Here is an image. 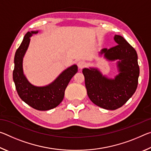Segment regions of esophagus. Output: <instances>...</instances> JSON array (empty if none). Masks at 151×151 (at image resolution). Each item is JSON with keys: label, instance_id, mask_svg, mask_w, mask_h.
<instances>
[{"label": "esophagus", "instance_id": "obj_1", "mask_svg": "<svg viewBox=\"0 0 151 151\" xmlns=\"http://www.w3.org/2000/svg\"><path fill=\"white\" fill-rule=\"evenodd\" d=\"M85 65H86V63L83 60H81L78 63V66L79 68H81V69H82V68L85 67Z\"/></svg>", "mask_w": 151, "mask_h": 151}]
</instances>
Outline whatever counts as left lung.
I'll use <instances>...</instances> for the list:
<instances>
[{
	"mask_svg": "<svg viewBox=\"0 0 151 151\" xmlns=\"http://www.w3.org/2000/svg\"><path fill=\"white\" fill-rule=\"evenodd\" d=\"M114 39L118 45L109 49L104 48L101 53H104L109 60H120V73L115 78L108 79L94 68L83 70L89 99L96 105L107 110L120 108L133 95L140 73L134 48L121 36L115 35Z\"/></svg>",
	"mask_w": 151,
	"mask_h": 151,
	"instance_id": "1",
	"label": "left lung"
}]
</instances>
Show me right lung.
Instances as JSON below:
<instances>
[{"mask_svg":"<svg viewBox=\"0 0 151 151\" xmlns=\"http://www.w3.org/2000/svg\"><path fill=\"white\" fill-rule=\"evenodd\" d=\"M38 31L28 32L14 55L13 81L20 98L33 109L47 111L55 108L63 100L65 91L73 76L77 73L76 65L70 66L60 74L50 85L38 87L27 80L22 71V58L29 47L30 37Z\"/></svg>","mask_w":151,"mask_h":151,"instance_id":"1","label":"right lung"}]
</instances>
